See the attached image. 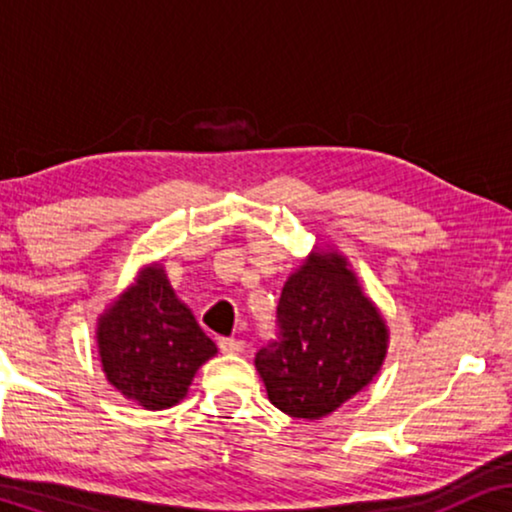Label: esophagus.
<instances>
[{"label": "esophagus", "instance_id": "obj_1", "mask_svg": "<svg viewBox=\"0 0 512 512\" xmlns=\"http://www.w3.org/2000/svg\"><path fill=\"white\" fill-rule=\"evenodd\" d=\"M219 349L223 354H240V352H244V340L219 338Z\"/></svg>", "mask_w": 512, "mask_h": 512}]
</instances>
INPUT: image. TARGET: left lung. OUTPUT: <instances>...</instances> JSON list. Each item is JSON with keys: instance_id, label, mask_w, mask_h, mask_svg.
<instances>
[{"instance_id": "8db88e82", "label": "left lung", "mask_w": 512, "mask_h": 512, "mask_svg": "<svg viewBox=\"0 0 512 512\" xmlns=\"http://www.w3.org/2000/svg\"><path fill=\"white\" fill-rule=\"evenodd\" d=\"M279 335L258 349L270 403L298 419H321L380 373L389 331L338 251L317 249L286 279Z\"/></svg>"}]
</instances>
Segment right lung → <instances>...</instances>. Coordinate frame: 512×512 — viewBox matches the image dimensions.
Returning <instances> with one entry per match:
<instances>
[{"mask_svg":"<svg viewBox=\"0 0 512 512\" xmlns=\"http://www.w3.org/2000/svg\"><path fill=\"white\" fill-rule=\"evenodd\" d=\"M97 349L107 380L146 410H165L186 396L216 345L181 303L160 265L139 272L97 321Z\"/></svg>","mask_w":512,"mask_h":512,"instance_id":"add662e5","label":"right lung"}]
</instances>
